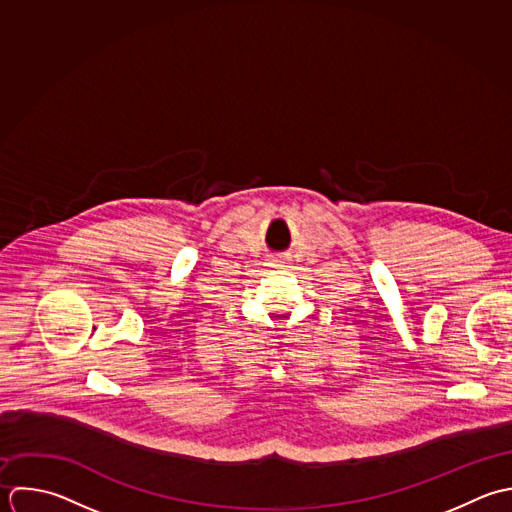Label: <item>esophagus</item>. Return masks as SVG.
<instances>
[{
  "label": "esophagus",
  "instance_id": "1",
  "mask_svg": "<svg viewBox=\"0 0 512 512\" xmlns=\"http://www.w3.org/2000/svg\"><path fill=\"white\" fill-rule=\"evenodd\" d=\"M267 265L275 267V269H285V267H289V259L287 257H273Z\"/></svg>",
  "mask_w": 512,
  "mask_h": 512
}]
</instances>
